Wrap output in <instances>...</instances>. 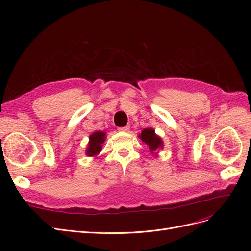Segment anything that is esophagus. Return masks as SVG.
<instances>
[{
	"label": "esophagus",
	"mask_w": 251,
	"mask_h": 251,
	"mask_svg": "<svg viewBox=\"0 0 251 251\" xmlns=\"http://www.w3.org/2000/svg\"><path fill=\"white\" fill-rule=\"evenodd\" d=\"M118 131L119 132H128V131H130V126H123V127H118Z\"/></svg>",
	"instance_id": "34e87169"
}]
</instances>
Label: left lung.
Wrapping results in <instances>:
<instances>
[{"label": "left lung", "instance_id": "8db88e82", "mask_svg": "<svg viewBox=\"0 0 251 251\" xmlns=\"http://www.w3.org/2000/svg\"><path fill=\"white\" fill-rule=\"evenodd\" d=\"M138 137L141 139L142 142H144L149 147V151L151 154L158 156L159 150L163 149V140L160 136L155 133V130L153 127H147L143 128L141 134L138 135Z\"/></svg>", "mask_w": 251, "mask_h": 251}]
</instances>
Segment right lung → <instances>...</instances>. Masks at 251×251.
<instances>
[{
  "instance_id": "1",
  "label": "right lung",
  "mask_w": 251,
  "mask_h": 251,
  "mask_svg": "<svg viewBox=\"0 0 251 251\" xmlns=\"http://www.w3.org/2000/svg\"><path fill=\"white\" fill-rule=\"evenodd\" d=\"M105 141V132L96 131L89 136L88 147L86 149V155L88 157L96 158L102 150V144Z\"/></svg>"
}]
</instances>
